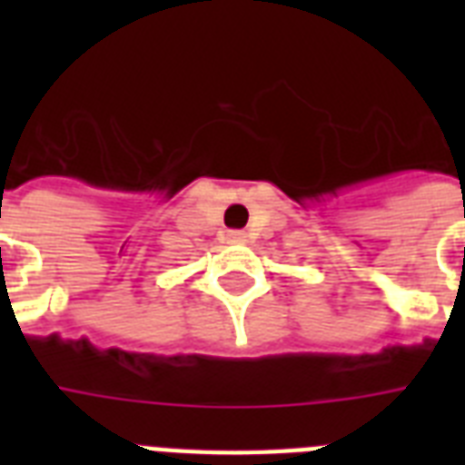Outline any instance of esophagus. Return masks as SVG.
Listing matches in <instances>:
<instances>
[{
    "instance_id": "obj_1",
    "label": "esophagus",
    "mask_w": 465,
    "mask_h": 465,
    "mask_svg": "<svg viewBox=\"0 0 465 465\" xmlns=\"http://www.w3.org/2000/svg\"><path fill=\"white\" fill-rule=\"evenodd\" d=\"M229 243H246V233L243 232H229L226 233Z\"/></svg>"
}]
</instances>
